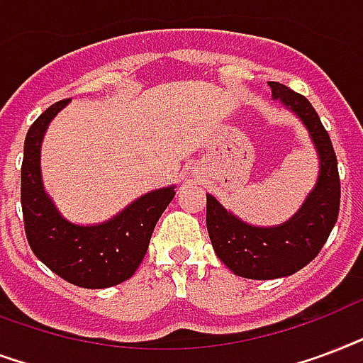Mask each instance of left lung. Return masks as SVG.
Masks as SVG:
<instances>
[{
    "mask_svg": "<svg viewBox=\"0 0 363 363\" xmlns=\"http://www.w3.org/2000/svg\"><path fill=\"white\" fill-rule=\"evenodd\" d=\"M272 96L296 111L316 143L320 179L294 220L261 229L237 220L212 195H206V227L213 252L235 274L271 280L294 274L320 254L335 225L341 204V179L330 134L307 98L282 83L269 81Z\"/></svg>",
    "mask_w": 363,
    "mask_h": 363,
    "instance_id": "1",
    "label": "left lung"
}]
</instances>
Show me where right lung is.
<instances>
[{
    "instance_id": "obj_1",
    "label": "right lung",
    "mask_w": 363,
    "mask_h": 363,
    "mask_svg": "<svg viewBox=\"0 0 363 363\" xmlns=\"http://www.w3.org/2000/svg\"><path fill=\"white\" fill-rule=\"evenodd\" d=\"M67 102L66 98L45 109L24 140L21 168L24 231L38 259L66 282L89 289L109 288L136 272L150 248L157 221L174 199V187L140 196L102 225L79 227L62 220L41 185L39 147L47 125Z\"/></svg>"
}]
</instances>
